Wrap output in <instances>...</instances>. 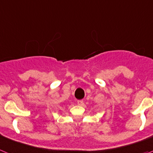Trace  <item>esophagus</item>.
Returning <instances> with one entry per match:
<instances>
[{
    "mask_svg": "<svg viewBox=\"0 0 153 153\" xmlns=\"http://www.w3.org/2000/svg\"><path fill=\"white\" fill-rule=\"evenodd\" d=\"M78 105H83V103H84V102H83V100H78Z\"/></svg>",
    "mask_w": 153,
    "mask_h": 153,
    "instance_id": "34e87169",
    "label": "esophagus"
}]
</instances>
